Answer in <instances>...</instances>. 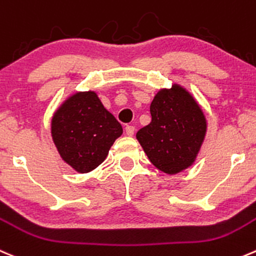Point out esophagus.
Listing matches in <instances>:
<instances>
[{"mask_svg": "<svg viewBox=\"0 0 256 256\" xmlns=\"http://www.w3.org/2000/svg\"><path fill=\"white\" fill-rule=\"evenodd\" d=\"M125 131H126V135L132 136L134 132H135V126L128 125V126H126V128H125Z\"/></svg>", "mask_w": 256, "mask_h": 256, "instance_id": "esophagus-1", "label": "esophagus"}]
</instances>
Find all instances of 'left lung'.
I'll list each match as a JSON object with an SVG mask.
<instances>
[{"label": "left lung", "mask_w": 256, "mask_h": 256, "mask_svg": "<svg viewBox=\"0 0 256 256\" xmlns=\"http://www.w3.org/2000/svg\"><path fill=\"white\" fill-rule=\"evenodd\" d=\"M151 122L136 134L148 160L166 174L192 164L206 131V121L195 100L182 88L161 90L150 106Z\"/></svg>", "instance_id": "obj_1"}]
</instances>
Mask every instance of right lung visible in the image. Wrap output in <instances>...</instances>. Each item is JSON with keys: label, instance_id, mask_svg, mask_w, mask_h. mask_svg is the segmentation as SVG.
<instances>
[{"label": "right lung", "instance_id": "1", "mask_svg": "<svg viewBox=\"0 0 256 256\" xmlns=\"http://www.w3.org/2000/svg\"><path fill=\"white\" fill-rule=\"evenodd\" d=\"M121 134L120 122L92 91L71 96L52 118L54 145L61 158L78 172L98 168Z\"/></svg>", "mask_w": 256, "mask_h": 256}]
</instances>
